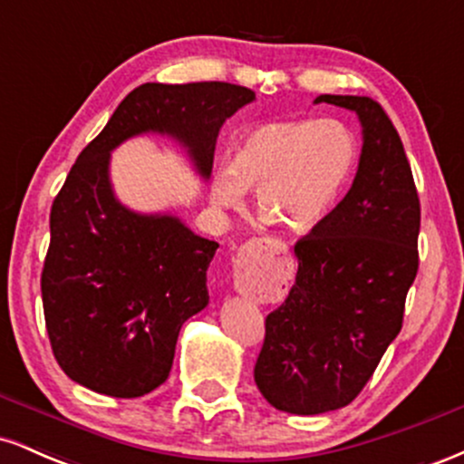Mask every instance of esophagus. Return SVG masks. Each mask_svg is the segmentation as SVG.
Segmentation results:
<instances>
[{"label":"esophagus","instance_id":"1","mask_svg":"<svg viewBox=\"0 0 464 464\" xmlns=\"http://www.w3.org/2000/svg\"><path fill=\"white\" fill-rule=\"evenodd\" d=\"M262 242H266V244H281L279 239H270V237L262 239ZM237 290H239V292H248V287H246V285H237Z\"/></svg>","mask_w":464,"mask_h":464}]
</instances>
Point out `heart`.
Instances as JSON below:
<instances>
[{
    "instance_id": "b5f03b06",
    "label": "heart",
    "mask_w": 464,
    "mask_h": 464,
    "mask_svg": "<svg viewBox=\"0 0 464 464\" xmlns=\"http://www.w3.org/2000/svg\"><path fill=\"white\" fill-rule=\"evenodd\" d=\"M358 141L335 120L275 121L248 130L233 148L231 165L216 169L211 198L239 209L246 188L257 207L287 231H310L332 211L353 177Z\"/></svg>"
}]
</instances>
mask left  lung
<instances>
[{"label":"left lung","instance_id":"8db88e82","mask_svg":"<svg viewBox=\"0 0 464 464\" xmlns=\"http://www.w3.org/2000/svg\"><path fill=\"white\" fill-rule=\"evenodd\" d=\"M353 111L362 154L353 185L295 244L296 281L266 316L255 384L290 414H323L360 395L401 332L419 270L420 205L399 132L364 95H318Z\"/></svg>","mask_w":464,"mask_h":464}]
</instances>
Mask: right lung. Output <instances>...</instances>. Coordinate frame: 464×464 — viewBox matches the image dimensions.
<instances>
[{
	"mask_svg": "<svg viewBox=\"0 0 464 464\" xmlns=\"http://www.w3.org/2000/svg\"><path fill=\"white\" fill-rule=\"evenodd\" d=\"M253 100L250 89L228 82H146L78 154L52 205L41 295L54 358L80 386L121 399L161 386L180 327L209 303L207 268L218 248L177 216L121 205L111 188V152L159 132L209 179L218 132Z\"/></svg>",
	"mask_w": 464,
	"mask_h": 464,
	"instance_id": "1",
	"label": "right lung"
}]
</instances>
